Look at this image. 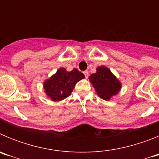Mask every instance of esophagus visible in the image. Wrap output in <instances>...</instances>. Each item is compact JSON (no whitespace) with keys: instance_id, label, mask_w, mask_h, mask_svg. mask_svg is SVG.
<instances>
[{"instance_id":"esophagus-1","label":"esophagus","mask_w":159,"mask_h":159,"mask_svg":"<svg viewBox=\"0 0 159 159\" xmlns=\"http://www.w3.org/2000/svg\"><path fill=\"white\" fill-rule=\"evenodd\" d=\"M84 74L85 75V77H86V78H88V71H84Z\"/></svg>"}]
</instances>
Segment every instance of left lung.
I'll return each instance as SVG.
<instances>
[{
    "instance_id": "obj_1",
    "label": "left lung",
    "mask_w": 159,
    "mask_h": 159,
    "mask_svg": "<svg viewBox=\"0 0 159 159\" xmlns=\"http://www.w3.org/2000/svg\"><path fill=\"white\" fill-rule=\"evenodd\" d=\"M89 80L95 88L97 95L104 100H109L121 89V83L110 69L104 66L97 67L96 72L89 76Z\"/></svg>"
}]
</instances>
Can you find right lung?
<instances>
[{
    "label": "right lung",
    "mask_w": 159,
    "mask_h": 159,
    "mask_svg": "<svg viewBox=\"0 0 159 159\" xmlns=\"http://www.w3.org/2000/svg\"><path fill=\"white\" fill-rule=\"evenodd\" d=\"M85 78L82 72L76 68L67 71L64 67L57 70V73L43 83L45 93L52 101L66 99L72 92L77 82Z\"/></svg>",
    "instance_id": "add662e5"
}]
</instances>
